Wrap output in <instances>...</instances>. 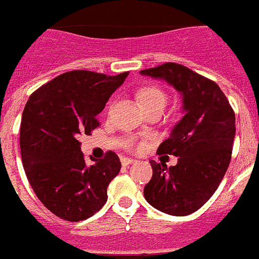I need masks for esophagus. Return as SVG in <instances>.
I'll use <instances>...</instances> for the list:
<instances>
[{
    "mask_svg": "<svg viewBox=\"0 0 259 259\" xmlns=\"http://www.w3.org/2000/svg\"><path fill=\"white\" fill-rule=\"evenodd\" d=\"M133 162H136V159L129 158V157H122V158H121V163H122L123 166L132 165V163H133Z\"/></svg>",
    "mask_w": 259,
    "mask_h": 259,
    "instance_id": "1",
    "label": "esophagus"
}]
</instances>
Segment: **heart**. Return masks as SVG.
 <instances>
[{
  "label": "heart",
  "mask_w": 259,
  "mask_h": 259,
  "mask_svg": "<svg viewBox=\"0 0 259 259\" xmlns=\"http://www.w3.org/2000/svg\"><path fill=\"white\" fill-rule=\"evenodd\" d=\"M137 100L144 109L153 106H166L167 96L159 86L146 85L137 92Z\"/></svg>",
  "instance_id": "1"
}]
</instances>
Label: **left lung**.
Wrapping results in <instances>:
<instances>
[{
	"label": "left lung",
	"instance_id": "left-lung-1",
	"mask_svg": "<svg viewBox=\"0 0 259 259\" xmlns=\"http://www.w3.org/2000/svg\"><path fill=\"white\" fill-rule=\"evenodd\" d=\"M142 75L166 81L182 97V118L158 154L178 157L176 166L150 161L153 177L145 199L162 213L189 215L202 207L220 186L232 159L235 114L220 86L211 79L167 62L141 70Z\"/></svg>",
	"mask_w": 259,
	"mask_h": 259
}]
</instances>
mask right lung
Returning <instances> with one entry per match:
<instances>
[{
	"label": "right lung",
	"instance_id": "1",
	"mask_svg": "<svg viewBox=\"0 0 259 259\" xmlns=\"http://www.w3.org/2000/svg\"><path fill=\"white\" fill-rule=\"evenodd\" d=\"M129 71L106 75L73 70L31 94L21 119V158L35 195L57 217L78 222L108 201V186L119 173L114 151L85 162L79 137L100 126L97 114Z\"/></svg>",
	"mask_w": 259,
	"mask_h": 259
}]
</instances>
